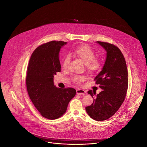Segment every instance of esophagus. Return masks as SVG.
Instances as JSON below:
<instances>
[{
	"label": "esophagus",
	"mask_w": 147,
	"mask_h": 147,
	"mask_svg": "<svg viewBox=\"0 0 147 147\" xmlns=\"http://www.w3.org/2000/svg\"><path fill=\"white\" fill-rule=\"evenodd\" d=\"M76 93L78 94H80V95H84L86 93V92L83 90V89H79L76 90Z\"/></svg>",
	"instance_id": "34e87169"
}]
</instances>
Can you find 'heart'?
<instances>
[{
	"mask_svg": "<svg viewBox=\"0 0 147 147\" xmlns=\"http://www.w3.org/2000/svg\"><path fill=\"white\" fill-rule=\"evenodd\" d=\"M74 53L79 58H80L84 63L87 69L90 72H94L100 69L102 66L101 61L94 58V52L88 46H82L75 49ZM70 61V57L67 55L63 59L62 67L63 68H66ZM85 78L83 75H76L72 78L73 81L75 83H79L83 82Z\"/></svg>",
	"mask_w": 147,
	"mask_h": 147,
	"instance_id": "heart-1",
	"label": "heart"
}]
</instances>
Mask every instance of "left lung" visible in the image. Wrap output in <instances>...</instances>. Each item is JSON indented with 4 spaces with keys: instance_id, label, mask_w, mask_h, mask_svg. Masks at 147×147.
Returning a JSON list of instances; mask_svg holds the SVG:
<instances>
[{
    "instance_id": "1",
    "label": "left lung",
    "mask_w": 147,
    "mask_h": 147,
    "mask_svg": "<svg viewBox=\"0 0 147 147\" xmlns=\"http://www.w3.org/2000/svg\"><path fill=\"white\" fill-rule=\"evenodd\" d=\"M96 43L106 53L102 70L94 79L96 84L102 90L97 95L92 90L88 92L93 102L85 110L93 119L102 121L112 117L124 101L128 88V72L125 59L118 47L107 42Z\"/></svg>"
}]
</instances>
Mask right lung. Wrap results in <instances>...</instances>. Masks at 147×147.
<instances>
[{"instance_id":"add662e5","label":"right lung","mask_w":147,"mask_h":147,"mask_svg":"<svg viewBox=\"0 0 147 147\" xmlns=\"http://www.w3.org/2000/svg\"><path fill=\"white\" fill-rule=\"evenodd\" d=\"M66 44L53 41L40 46L32 54L28 67L29 96L41 115L51 120L63 115L76 93L72 88L62 89L54 83V76L61 72L59 52Z\"/></svg>"}]
</instances>
